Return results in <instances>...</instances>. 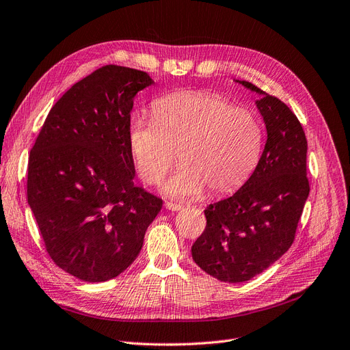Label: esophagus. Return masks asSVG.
Wrapping results in <instances>:
<instances>
[{
	"instance_id": "34e87169",
	"label": "esophagus",
	"mask_w": 350,
	"mask_h": 350,
	"mask_svg": "<svg viewBox=\"0 0 350 350\" xmlns=\"http://www.w3.org/2000/svg\"><path fill=\"white\" fill-rule=\"evenodd\" d=\"M164 207H165L167 210H172V211H178V210L183 208V206H181V204H177V203H172V202H165Z\"/></svg>"
}]
</instances>
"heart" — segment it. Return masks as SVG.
<instances>
[{
    "label": "heart",
    "mask_w": 350,
    "mask_h": 350,
    "mask_svg": "<svg viewBox=\"0 0 350 350\" xmlns=\"http://www.w3.org/2000/svg\"><path fill=\"white\" fill-rule=\"evenodd\" d=\"M153 118H134L130 153L140 178L157 185L174 163L180 169L164 193L194 199L204 189L217 196L237 190L260 159L263 127L254 111L208 91H180L153 103Z\"/></svg>",
    "instance_id": "1"
}]
</instances>
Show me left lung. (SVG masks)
<instances>
[{
    "mask_svg": "<svg viewBox=\"0 0 350 350\" xmlns=\"http://www.w3.org/2000/svg\"><path fill=\"white\" fill-rule=\"evenodd\" d=\"M267 140L253 174L232 197L208 204L202 236L191 246L196 265L227 283L260 275L288 250L310 191L308 142L300 121L279 98L249 81Z\"/></svg>",
    "mask_w": 350,
    "mask_h": 350,
    "instance_id": "obj_1",
    "label": "left lung"
}]
</instances>
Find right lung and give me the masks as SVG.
<instances>
[{
	"label": "right lung",
	"instance_id": "1",
	"mask_svg": "<svg viewBox=\"0 0 350 350\" xmlns=\"http://www.w3.org/2000/svg\"><path fill=\"white\" fill-rule=\"evenodd\" d=\"M144 71L104 66L75 83L45 118L28 160L27 199L53 262L105 282L139 256L163 200L134 186L129 146Z\"/></svg>",
	"mask_w": 350,
	"mask_h": 350
}]
</instances>
